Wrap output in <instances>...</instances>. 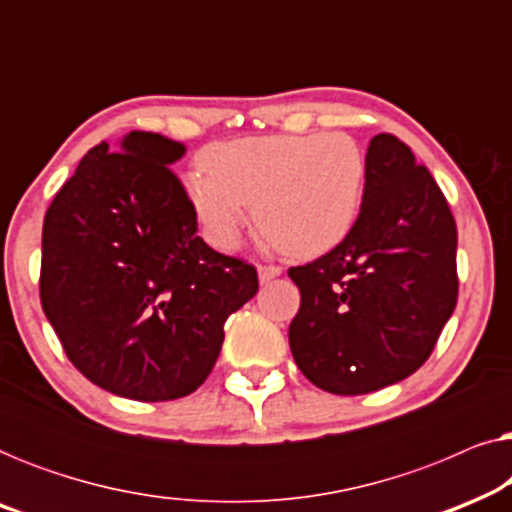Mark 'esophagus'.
Segmentation results:
<instances>
[{
    "label": "esophagus",
    "instance_id": "obj_1",
    "mask_svg": "<svg viewBox=\"0 0 512 512\" xmlns=\"http://www.w3.org/2000/svg\"><path fill=\"white\" fill-rule=\"evenodd\" d=\"M279 275H282V268H279V265H258V279H261L263 284Z\"/></svg>",
    "mask_w": 512,
    "mask_h": 512
}]
</instances>
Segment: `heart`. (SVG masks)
<instances>
[{
  "label": "heart",
  "mask_w": 512,
  "mask_h": 512,
  "mask_svg": "<svg viewBox=\"0 0 512 512\" xmlns=\"http://www.w3.org/2000/svg\"><path fill=\"white\" fill-rule=\"evenodd\" d=\"M205 167L188 177V198L219 247H233L249 205L261 233L291 256L333 249L359 216L366 158L340 132L235 139L214 146Z\"/></svg>",
  "instance_id": "obj_1"
}]
</instances>
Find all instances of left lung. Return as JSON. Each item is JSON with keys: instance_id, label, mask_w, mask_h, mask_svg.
I'll return each mask as SVG.
<instances>
[{"instance_id": "left-lung-1", "label": "left lung", "mask_w": 512, "mask_h": 512, "mask_svg": "<svg viewBox=\"0 0 512 512\" xmlns=\"http://www.w3.org/2000/svg\"><path fill=\"white\" fill-rule=\"evenodd\" d=\"M361 212L338 247L289 268L298 368L338 396L401 382L429 359L459 296L457 223L410 146L370 139Z\"/></svg>"}]
</instances>
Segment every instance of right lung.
I'll use <instances>...</instances> for the list:
<instances>
[{
    "label": "right lung",
    "instance_id": "obj_1",
    "mask_svg": "<svg viewBox=\"0 0 512 512\" xmlns=\"http://www.w3.org/2000/svg\"><path fill=\"white\" fill-rule=\"evenodd\" d=\"M184 144L130 132L90 149L48 207L39 296L67 359L97 387L174 401L212 373L223 324L258 291L242 258L202 242L172 163Z\"/></svg>",
    "mask_w": 512,
    "mask_h": 512
}]
</instances>
